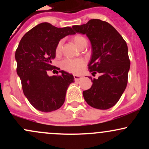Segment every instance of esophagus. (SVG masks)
<instances>
[{
  "label": "esophagus",
  "instance_id": "esophagus-1",
  "mask_svg": "<svg viewBox=\"0 0 149 149\" xmlns=\"http://www.w3.org/2000/svg\"><path fill=\"white\" fill-rule=\"evenodd\" d=\"M73 77H74V79L76 81H78V80H80L82 78V76H78V75H74Z\"/></svg>",
  "mask_w": 149,
  "mask_h": 149
}]
</instances>
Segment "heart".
Returning a JSON list of instances; mask_svg holds the SVG:
<instances>
[{
    "mask_svg": "<svg viewBox=\"0 0 149 149\" xmlns=\"http://www.w3.org/2000/svg\"><path fill=\"white\" fill-rule=\"evenodd\" d=\"M73 41L80 47L85 41H87L84 37L80 35H76L73 38ZM63 45V40L58 42L56 47V53L59 54L61 52ZM85 61L83 59H65L61 62V67L65 71L72 73H78L80 72L82 68L85 66Z\"/></svg>",
    "mask_w": 149,
    "mask_h": 149,
    "instance_id": "obj_1",
    "label": "heart"
}]
</instances>
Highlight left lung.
Instances as JSON below:
<instances>
[{
  "instance_id": "8db88e82",
  "label": "left lung",
  "mask_w": 149,
  "mask_h": 149,
  "mask_svg": "<svg viewBox=\"0 0 149 149\" xmlns=\"http://www.w3.org/2000/svg\"><path fill=\"white\" fill-rule=\"evenodd\" d=\"M76 33L85 34L92 46L88 68L100 73L91 78L92 87L83 92L85 102L97 109H109L118 102L127 84L130 61L126 42L113 26L100 19H90L72 26Z\"/></svg>"
}]
</instances>
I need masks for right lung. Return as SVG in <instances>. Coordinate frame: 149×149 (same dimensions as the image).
Segmentation results:
<instances>
[{
    "mask_svg": "<svg viewBox=\"0 0 149 149\" xmlns=\"http://www.w3.org/2000/svg\"><path fill=\"white\" fill-rule=\"evenodd\" d=\"M71 27L57 28L47 22L34 26L22 37L15 52L17 73L27 100L37 110L51 112L64 103L66 90L74 83L72 74L59 71L61 76H49L61 39L74 35Z\"/></svg>",
    "mask_w": 149,
    "mask_h": 149,
    "instance_id": "obj_1",
    "label": "right lung"
}]
</instances>
